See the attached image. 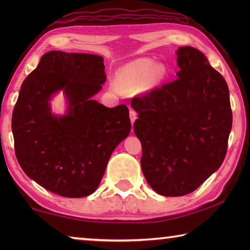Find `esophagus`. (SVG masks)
<instances>
[{
    "instance_id": "obj_1",
    "label": "esophagus",
    "mask_w": 250,
    "mask_h": 250,
    "mask_svg": "<svg viewBox=\"0 0 250 250\" xmlns=\"http://www.w3.org/2000/svg\"><path fill=\"white\" fill-rule=\"evenodd\" d=\"M130 119L132 124L135 121V119H137V112H135L133 109H130Z\"/></svg>"
}]
</instances>
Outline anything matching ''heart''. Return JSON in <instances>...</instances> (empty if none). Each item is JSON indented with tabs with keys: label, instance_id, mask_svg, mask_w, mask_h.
Segmentation results:
<instances>
[{
	"label": "heart",
	"instance_id": "heart-1",
	"mask_svg": "<svg viewBox=\"0 0 250 250\" xmlns=\"http://www.w3.org/2000/svg\"><path fill=\"white\" fill-rule=\"evenodd\" d=\"M167 67L154 64L149 58L138 59L125 66L117 76V83L120 89L126 92H137L146 84L153 87L166 78Z\"/></svg>",
	"mask_w": 250,
	"mask_h": 250
}]
</instances>
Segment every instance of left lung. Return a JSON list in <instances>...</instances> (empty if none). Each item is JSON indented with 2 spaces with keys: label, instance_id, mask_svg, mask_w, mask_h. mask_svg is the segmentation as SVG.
Masks as SVG:
<instances>
[{
  "label": "left lung",
  "instance_id": "left-lung-1",
  "mask_svg": "<svg viewBox=\"0 0 250 250\" xmlns=\"http://www.w3.org/2000/svg\"><path fill=\"white\" fill-rule=\"evenodd\" d=\"M177 78L135 96L134 133L147 183L164 196L192 193L222 166L232 113L229 90L200 50L176 52Z\"/></svg>",
  "mask_w": 250,
  "mask_h": 250
}]
</instances>
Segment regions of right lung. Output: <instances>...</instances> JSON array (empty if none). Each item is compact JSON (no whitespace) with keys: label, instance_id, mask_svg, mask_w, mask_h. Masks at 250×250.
I'll use <instances>...</instances> for the list:
<instances>
[{"label":"right lung","instance_id":"1","mask_svg":"<svg viewBox=\"0 0 250 250\" xmlns=\"http://www.w3.org/2000/svg\"><path fill=\"white\" fill-rule=\"evenodd\" d=\"M105 82L99 55L52 50L24 80L12 116L15 155L28 177L64 197L96 191L110 155L131 129L125 104L107 108L91 97ZM62 89L70 108L50 112L48 100Z\"/></svg>","mask_w":250,"mask_h":250}]
</instances>
